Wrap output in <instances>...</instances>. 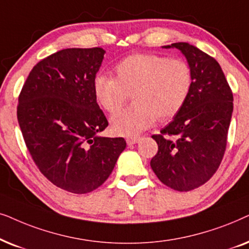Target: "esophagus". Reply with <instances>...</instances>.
I'll list each match as a JSON object with an SVG mask.
<instances>
[{
    "mask_svg": "<svg viewBox=\"0 0 249 249\" xmlns=\"http://www.w3.org/2000/svg\"><path fill=\"white\" fill-rule=\"evenodd\" d=\"M141 141V138L140 137H134V138H127L126 139V142L127 144H135V143H139V142Z\"/></svg>",
    "mask_w": 249,
    "mask_h": 249,
    "instance_id": "1",
    "label": "esophagus"
}]
</instances>
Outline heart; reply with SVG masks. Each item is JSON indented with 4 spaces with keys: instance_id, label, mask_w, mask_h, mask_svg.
<instances>
[{
    "instance_id": "1",
    "label": "heart",
    "mask_w": 249,
    "mask_h": 249,
    "mask_svg": "<svg viewBox=\"0 0 249 249\" xmlns=\"http://www.w3.org/2000/svg\"><path fill=\"white\" fill-rule=\"evenodd\" d=\"M116 77L98 75L93 93L106 111L114 114L132 94L134 104L111 117L115 133L125 137L140 134L157 118L168 121L182 110L190 97L194 74L183 59L152 53H135L119 61Z\"/></svg>"
}]
</instances>
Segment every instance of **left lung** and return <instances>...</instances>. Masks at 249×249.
Wrapping results in <instances>:
<instances>
[{"label": "left lung", "mask_w": 249, "mask_h": 249, "mask_svg": "<svg viewBox=\"0 0 249 249\" xmlns=\"http://www.w3.org/2000/svg\"><path fill=\"white\" fill-rule=\"evenodd\" d=\"M180 50L194 74L190 97L170 124L152 135L158 152L150 166L168 188L194 190L210 180L227 147L233 111V95L218 62L189 43L163 46ZM164 135L174 136L173 142Z\"/></svg>", "instance_id": "left-lung-1"}]
</instances>
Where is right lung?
I'll use <instances>...</instances> for the list:
<instances>
[{
  "label": "right lung",
  "mask_w": 249,
  "mask_h": 249,
  "mask_svg": "<svg viewBox=\"0 0 249 249\" xmlns=\"http://www.w3.org/2000/svg\"><path fill=\"white\" fill-rule=\"evenodd\" d=\"M106 51L65 49L34 66L19 95L18 123L33 160L57 187L88 194L100 187L126 148L123 138L100 137L108 121L93 81Z\"/></svg>",
  "instance_id": "right-lung-1"
}]
</instances>
